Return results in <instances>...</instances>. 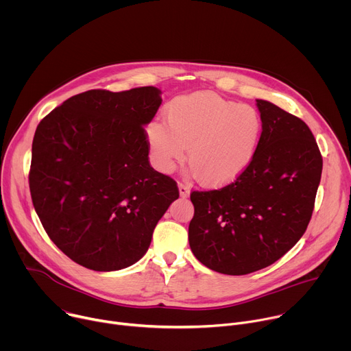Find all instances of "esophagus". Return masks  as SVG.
<instances>
[{
    "label": "esophagus",
    "instance_id": "esophagus-1",
    "mask_svg": "<svg viewBox=\"0 0 351 351\" xmlns=\"http://www.w3.org/2000/svg\"><path fill=\"white\" fill-rule=\"evenodd\" d=\"M178 187H179V194H180V197L186 198V197H189V195H190V187H189L187 184H184V183H179V184H178Z\"/></svg>",
    "mask_w": 351,
    "mask_h": 351
}]
</instances>
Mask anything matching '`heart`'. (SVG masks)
<instances>
[{"mask_svg": "<svg viewBox=\"0 0 351 351\" xmlns=\"http://www.w3.org/2000/svg\"><path fill=\"white\" fill-rule=\"evenodd\" d=\"M167 123L145 128L149 157L161 172H172L184 157L197 180L218 187L236 180L252 164L263 134L260 112L210 91L172 98L165 107Z\"/></svg>", "mask_w": 351, "mask_h": 351, "instance_id": "heart-1", "label": "heart"}]
</instances>
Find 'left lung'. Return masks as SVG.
Wrapping results in <instances>:
<instances>
[{
  "mask_svg": "<svg viewBox=\"0 0 351 351\" xmlns=\"http://www.w3.org/2000/svg\"><path fill=\"white\" fill-rule=\"evenodd\" d=\"M257 107L263 134L252 164L222 189L190 194L191 252L225 275L260 271L289 252L308 226L322 173L310 128L265 99Z\"/></svg>",
  "mask_w": 351,
  "mask_h": 351,
  "instance_id": "obj_1",
  "label": "left lung"
}]
</instances>
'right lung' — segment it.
I'll return each instance as SVG.
<instances>
[{
  "label": "right lung",
  "mask_w": 351,
  "mask_h": 351,
  "mask_svg": "<svg viewBox=\"0 0 351 351\" xmlns=\"http://www.w3.org/2000/svg\"><path fill=\"white\" fill-rule=\"evenodd\" d=\"M162 103L153 86L68 98L38 123L29 186L48 237L76 264L118 271L137 263L179 197L152 168L144 126Z\"/></svg>",
  "instance_id": "add662e5"
}]
</instances>
